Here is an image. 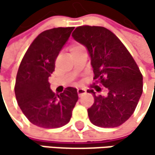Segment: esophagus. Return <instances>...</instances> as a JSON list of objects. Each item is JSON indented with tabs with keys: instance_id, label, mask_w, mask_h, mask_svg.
<instances>
[{
	"instance_id": "1",
	"label": "esophagus",
	"mask_w": 155,
	"mask_h": 155,
	"mask_svg": "<svg viewBox=\"0 0 155 155\" xmlns=\"http://www.w3.org/2000/svg\"><path fill=\"white\" fill-rule=\"evenodd\" d=\"M77 93H78L79 97H82L83 95H84L86 93V90L84 88H78V89H77Z\"/></svg>"
}]
</instances>
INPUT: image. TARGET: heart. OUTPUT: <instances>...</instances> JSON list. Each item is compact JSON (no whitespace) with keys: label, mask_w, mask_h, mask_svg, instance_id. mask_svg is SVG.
Masks as SVG:
<instances>
[{"label":"heart","mask_w":155,"mask_h":155,"mask_svg":"<svg viewBox=\"0 0 155 155\" xmlns=\"http://www.w3.org/2000/svg\"><path fill=\"white\" fill-rule=\"evenodd\" d=\"M80 47H82V46L79 45H73L71 46V51H72V50H74V49H77V48H80Z\"/></svg>","instance_id":"b5f03b06"}]
</instances>
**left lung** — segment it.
Returning a JSON list of instances; mask_svg holds the SVG:
<instances>
[{
    "label": "left lung",
    "mask_w": 155,
    "mask_h": 155,
    "mask_svg": "<svg viewBox=\"0 0 155 155\" xmlns=\"http://www.w3.org/2000/svg\"><path fill=\"white\" fill-rule=\"evenodd\" d=\"M71 36L86 47L96 84L108 89L106 97L88 90L94 96V104L87 110L89 120L100 127L121 126L133 114L142 94L143 79L138 65L122 41L106 28L81 26Z\"/></svg>",
    "instance_id": "left-lung-1"
}]
</instances>
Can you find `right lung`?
<instances>
[{
  "instance_id": "obj_1",
  "label": "right lung",
  "mask_w": 155,
  "mask_h": 155,
  "mask_svg": "<svg viewBox=\"0 0 155 155\" xmlns=\"http://www.w3.org/2000/svg\"><path fill=\"white\" fill-rule=\"evenodd\" d=\"M73 27L54 28L37 36L19 65L15 94L18 106L28 121L44 128L61 127L71 120L78 100L74 87L55 94L50 89L49 77L55 61L70 38Z\"/></svg>"
}]
</instances>
